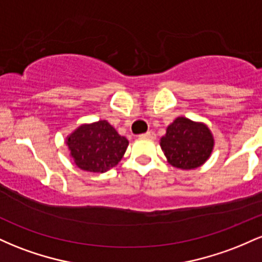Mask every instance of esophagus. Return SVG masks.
I'll use <instances>...</instances> for the list:
<instances>
[{
  "label": "esophagus",
  "mask_w": 262,
  "mask_h": 262,
  "mask_svg": "<svg viewBox=\"0 0 262 262\" xmlns=\"http://www.w3.org/2000/svg\"><path fill=\"white\" fill-rule=\"evenodd\" d=\"M141 137L146 138V139H150V140H155V139H156V134L154 133V132H151V130L146 132V133L141 135Z\"/></svg>",
  "instance_id": "esophagus-1"
}]
</instances>
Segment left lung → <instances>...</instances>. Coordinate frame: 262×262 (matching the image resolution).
Returning a JSON list of instances; mask_svg holds the SVG:
<instances>
[{"instance_id":"left-lung-1","label":"left lung","mask_w":262,"mask_h":262,"mask_svg":"<svg viewBox=\"0 0 262 262\" xmlns=\"http://www.w3.org/2000/svg\"><path fill=\"white\" fill-rule=\"evenodd\" d=\"M161 150L173 167L193 170L209 159L214 148V138L208 125L186 117H177L160 139Z\"/></svg>"}]
</instances>
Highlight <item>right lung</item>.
Instances as JSON below:
<instances>
[{
	"mask_svg": "<svg viewBox=\"0 0 262 262\" xmlns=\"http://www.w3.org/2000/svg\"><path fill=\"white\" fill-rule=\"evenodd\" d=\"M65 143L79 169L102 173L118 165L129 141L103 119L81 124L68 135Z\"/></svg>",
	"mask_w": 262,
	"mask_h": 262,
	"instance_id": "obj_1",
	"label": "right lung"
}]
</instances>
